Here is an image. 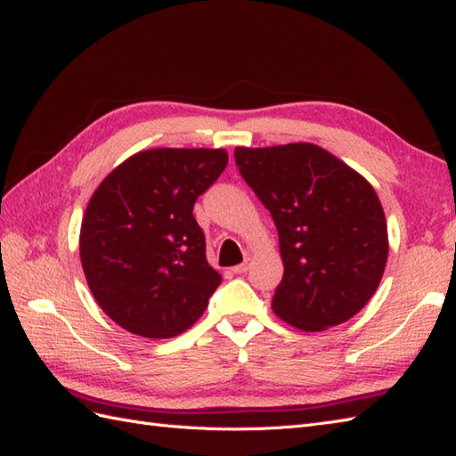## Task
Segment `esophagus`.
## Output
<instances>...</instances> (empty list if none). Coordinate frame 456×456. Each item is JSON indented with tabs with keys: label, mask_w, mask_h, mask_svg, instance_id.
<instances>
[{
	"label": "esophagus",
	"mask_w": 456,
	"mask_h": 456,
	"mask_svg": "<svg viewBox=\"0 0 456 456\" xmlns=\"http://www.w3.org/2000/svg\"><path fill=\"white\" fill-rule=\"evenodd\" d=\"M249 269H251V261H249V259H246V261H243L241 265L234 266V273H236V274H243V273H248Z\"/></svg>",
	"instance_id": "esophagus-1"
}]
</instances>
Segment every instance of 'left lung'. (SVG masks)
Listing matches in <instances>:
<instances>
[{"instance_id": "1", "label": "left lung", "mask_w": 456, "mask_h": 456, "mask_svg": "<svg viewBox=\"0 0 456 456\" xmlns=\"http://www.w3.org/2000/svg\"><path fill=\"white\" fill-rule=\"evenodd\" d=\"M234 157L279 230L284 276L273 312L305 332L356 315L379 286L388 255L371 183L314 142L236 147Z\"/></svg>"}]
</instances>
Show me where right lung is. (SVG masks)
<instances>
[{
    "instance_id": "add662e5",
    "label": "right lung",
    "mask_w": 456,
    "mask_h": 456,
    "mask_svg": "<svg viewBox=\"0 0 456 456\" xmlns=\"http://www.w3.org/2000/svg\"><path fill=\"white\" fill-rule=\"evenodd\" d=\"M226 164L224 149L139 151L94 190L81 265L96 304L121 329L172 338L203 315L222 276L207 261L193 205Z\"/></svg>"
}]
</instances>
